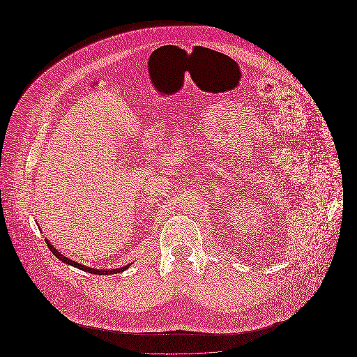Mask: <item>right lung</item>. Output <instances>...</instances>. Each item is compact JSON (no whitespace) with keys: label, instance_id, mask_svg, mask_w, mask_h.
Wrapping results in <instances>:
<instances>
[{"label":"right lung","instance_id":"obj_1","mask_svg":"<svg viewBox=\"0 0 357 357\" xmlns=\"http://www.w3.org/2000/svg\"><path fill=\"white\" fill-rule=\"evenodd\" d=\"M45 242H47V245H48V248H50V250H51L52 253L56 255L60 261H63L64 264L70 265V266H73V268H77V269H80V271H83V272L91 273V274H102V275H105V274H118V273L124 272V271L130 266V265H127V266H123V268H119V269H111V271H100V269L88 268V266L82 265V264H77L76 261H72V259L67 258L66 255H61L59 250H56V249L53 248V245H52L51 242H50L47 238H45Z\"/></svg>","mask_w":357,"mask_h":357}]
</instances>
